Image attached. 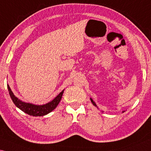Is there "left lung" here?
Listing matches in <instances>:
<instances>
[{"label":"left lung","mask_w":151,"mask_h":151,"mask_svg":"<svg viewBox=\"0 0 151 151\" xmlns=\"http://www.w3.org/2000/svg\"><path fill=\"white\" fill-rule=\"evenodd\" d=\"M90 99H91V102H92V104H93V106H95V107H97V108H98V107H97V106L96 105V104H95V103L94 101H93V100L91 99V98H90ZM98 109H99V108H98ZM124 111H122V113H124Z\"/></svg>","instance_id":"8db88e82"}]
</instances>
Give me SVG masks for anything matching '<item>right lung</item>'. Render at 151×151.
I'll list each match as a JSON object with an SVG mask.
<instances>
[{
    "label": "right lung",
    "instance_id": "right-lung-1",
    "mask_svg": "<svg viewBox=\"0 0 151 151\" xmlns=\"http://www.w3.org/2000/svg\"><path fill=\"white\" fill-rule=\"evenodd\" d=\"M7 88H8L9 95H10V97L12 101H13L14 104L19 109H20L21 111L32 116H44L53 111L58 106L60 101L64 90V89L63 91H62L51 101L43 105H35L31 104V103H26L25 101H21V99H19V98L17 97L14 95V93L11 91L9 85H7Z\"/></svg>",
    "mask_w": 151,
    "mask_h": 151
}]
</instances>
